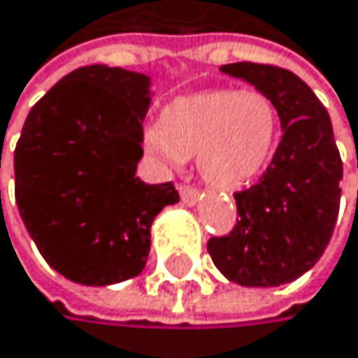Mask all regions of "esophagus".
I'll return each instance as SVG.
<instances>
[{"label": "esophagus", "mask_w": 358, "mask_h": 358, "mask_svg": "<svg viewBox=\"0 0 358 358\" xmlns=\"http://www.w3.org/2000/svg\"><path fill=\"white\" fill-rule=\"evenodd\" d=\"M180 197H182V202L185 204H195L197 200H200V191H197L195 187L191 185H180Z\"/></svg>", "instance_id": "obj_1"}]
</instances>
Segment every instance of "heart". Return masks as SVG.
I'll list each match as a JSON object with an SVG mask.
<instances>
[{"mask_svg":"<svg viewBox=\"0 0 358 358\" xmlns=\"http://www.w3.org/2000/svg\"><path fill=\"white\" fill-rule=\"evenodd\" d=\"M280 136V115L257 89H213L173 99L161 124L145 130V148L167 165L197 154V167L213 187H248L267 169Z\"/></svg>","mask_w":358,"mask_h":358,"instance_id":"1","label":"heart"}]
</instances>
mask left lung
<instances>
[{"instance_id": "left-lung-1", "label": "left lung", "mask_w": 358, "mask_h": 358, "mask_svg": "<svg viewBox=\"0 0 358 358\" xmlns=\"http://www.w3.org/2000/svg\"><path fill=\"white\" fill-rule=\"evenodd\" d=\"M222 71L274 99L282 138L259 182L234 193L239 220L224 237L208 239V254L232 282L278 287L311 269L331 241L343 163L331 117L296 73L261 62H232Z\"/></svg>"}]
</instances>
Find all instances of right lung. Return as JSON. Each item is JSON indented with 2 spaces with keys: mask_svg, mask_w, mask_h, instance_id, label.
Wrapping results in <instances>:
<instances>
[{
  "mask_svg": "<svg viewBox=\"0 0 358 358\" xmlns=\"http://www.w3.org/2000/svg\"><path fill=\"white\" fill-rule=\"evenodd\" d=\"M150 78L91 64L64 76L27 115L15 148V197L43 259L80 285L138 276L150 228L180 200L136 178Z\"/></svg>",
  "mask_w": 358,
  "mask_h": 358,
  "instance_id": "right-lung-1",
  "label": "right lung"
}]
</instances>
